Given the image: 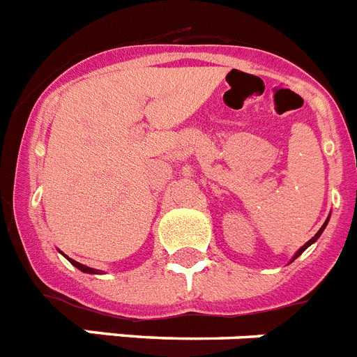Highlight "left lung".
<instances>
[{
  "label": "left lung",
  "mask_w": 357,
  "mask_h": 357,
  "mask_svg": "<svg viewBox=\"0 0 357 357\" xmlns=\"http://www.w3.org/2000/svg\"><path fill=\"white\" fill-rule=\"evenodd\" d=\"M327 222H328V217H327V221H325V222H324V226H321L320 230H318V234H316V235H314V237H312V238H309L307 243L303 244V246H302V248H300L298 252L294 253V255H293V259H291V262H293V260H294V259H298V257H300V255H302V253H303V252H305V250H307V248H309V246H311V244H312V243H316V241H318V238H320V235H321V234H324V230H325V226H327Z\"/></svg>",
  "instance_id": "8db88e82"
}]
</instances>
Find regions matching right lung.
<instances>
[{
  "mask_svg": "<svg viewBox=\"0 0 357 357\" xmlns=\"http://www.w3.org/2000/svg\"><path fill=\"white\" fill-rule=\"evenodd\" d=\"M68 259V257H66ZM71 262V264L75 266L77 269H80V271L82 273H89V275H100L102 271H98V269H93V268H89V266H84V264H80V262H77V260H73V259H68Z\"/></svg>",
  "mask_w": 357,
  "mask_h": 357,
  "instance_id": "add662e5",
  "label": "right lung"
}]
</instances>
